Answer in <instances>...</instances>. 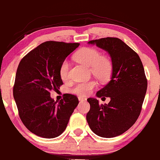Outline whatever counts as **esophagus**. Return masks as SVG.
Returning <instances> with one entry per match:
<instances>
[{
  "instance_id": "esophagus-1",
  "label": "esophagus",
  "mask_w": 160,
  "mask_h": 160,
  "mask_svg": "<svg viewBox=\"0 0 160 160\" xmlns=\"http://www.w3.org/2000/svg\"><path fill=\"white\" fill-rule=\"evenodd\" d=\"M78 99H79V100H80V102H84V101H86V100H87V99L84 98V97H79Z\"/></svg>"
}]
</instances>
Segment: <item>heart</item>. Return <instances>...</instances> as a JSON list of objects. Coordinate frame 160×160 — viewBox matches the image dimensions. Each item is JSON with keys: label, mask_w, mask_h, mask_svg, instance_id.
I'll return each instance as SVG.
<instances>
[{"label": "heart", "mask_w": 160, "mask_h": 160, "mask_svg": "<svg viewBox=\"0 0 160 160\" xmlns=\"http://www.w3.org/2000/svg\"><path fill=\"white\" fill-rule=\"evenodd\" d=\"M74 59L79 63L90 67V73H93L100 81L106 82L110 79L113 70L111 59L106 55H101L100 50L93 48H81L75 53ZM59 74L63 80L69 79V63L63 60L60 64ZM97 86L95 80L77 83L70 89L71 93L78 96H87Z\"/></svg>", "instance_id": "b5f03b06"}]
</instances>
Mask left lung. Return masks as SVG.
<instances>
[{
	"mask_svg": "<svg viewBox=\"0 0 160 160\" xmlns=\"http://www.w3.org/2000/svg\"><path fill=\"white\" fill-rule=\"evenodd\" d=\"M107 50L113 70L111 80L97 93L98 97H110L108 104L88 98L90 109L87 114L89 127L99 137L120 136L137 120L147 89V79L139 55L117 38L89 41Z\"/></svg>",
	"mask_w": 160,
	"mask_h": 160,
	"instance_id": "left-lung-1",
	"label": "left lung"
}]
</instances>
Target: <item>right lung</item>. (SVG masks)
<instances>
[{
  "label": "right lung",
  "mask_w": 160,
  "mask_h": 160,
  "mask_svg": "<svg viewBox=\"0 0 160 160\" xmlns=\"http://www.w3.org/2000/svg\"><path fill=\"white\" fill-rule=\"evenodd\" d=\"M80 45L78 43L46 41L21 59L15 77L13 98L23 125L35 135L55 138L66 129L78 105L77 96L63 94L60 102L50 97L63 81L60 64Z\"/></svg>",
  "instance_id": "obj_1"
}]
</instances>
